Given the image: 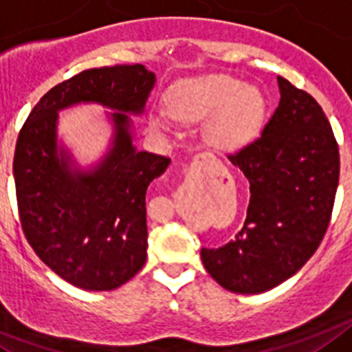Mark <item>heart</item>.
I'll use <instances>...</instances> for the list:
<instances>
[{
    "mask_svg": "<svg viewBox=\"0 0 352 352\" xmlns=\"http://www.w3.org/2000/svg\"><path fill=\"white\" fill-rule=\"evenodd\" d=\"M170 113L180 120L210 117L207 138L218 146H237L258 133L265 117V97L261 90L243 79L216 74L189 79L173 91ZM154 127L164 129L161 118Z\"/></svg>",
    "mask_w": 352,
    "mask_h": 352,
    "instance_id": "b5f03b06",
    "label": "heart"
}]
</instances>
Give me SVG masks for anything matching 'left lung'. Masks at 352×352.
<instances>
[{"label":"left lung","instance_id":"8db88e82","mask_svg":"<svg viewBox=\"0 0 352 352\" xmlns=\"http://www.w3.org/2000/svg\"><path fill=\"white\" fill-rule=\"evenodd\" d=\"M280 104L261 138L230 155L250 182V206L235 239L201 248L207 273L235 294L280 285L319 248L331 218L340 155L317 100L278 76Z\"/></svg>","mask_w":352,"mask_h":352}]
</instances>
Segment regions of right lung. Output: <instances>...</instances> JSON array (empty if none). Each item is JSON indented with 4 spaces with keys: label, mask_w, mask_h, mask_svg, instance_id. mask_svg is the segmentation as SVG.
Wrapping results in <instances>:
<instances>
[{
    "label": "right lung",
    "mask_w": 352,
    "mask_h": 352,
    "mask_svg": "<svg viewBox=\"0 0 352 352\" xmlns=\"http://www.w3.org/2000/svg\"><path fill=\"white\" fill-rule=\"evenodd\" d=\"M155 81L142 63L85 70L38 100L17 138L24 235L47 267L79 289H118L146 261L145 193L170 159L136 148L133 117L145 115ZM81 103L109 109V145L90 165L59 136V111Z\"/></svg>",
    "instance_id": "1"
}]
</instances>
